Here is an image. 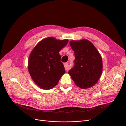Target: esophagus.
Instances as JSON below:
<instances>
[{
	"label": "esophagus",
	"instance_id": "obj_1",
	"mask_svg": "<svg viewBox=\"0 0 126 126\" xmlns=\"http://www.w3.org/2000/svg\"><path fill=\"white\" fill-rule=\"evenodd\" d=\"M64 68H65V69L68 71V70H69V68H68V63H64Z\"/></svg>",
	"mask_w": 126,
	"mask_h": 126
}]
</instances>
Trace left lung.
I'll use <instances>...</instances> for the list:
<instances>
[{
	"label": "left lung",
	"mask_w": 126,
	"mask_h": 126,
	"mask_svg": "<svg viewBox=\"0 0 126 126\" xmlns=\"http://www.w3.org/2000/svg\"><path fill=\"white\" fill-rule=\"evenodd\" d=\"M71 49L74 51L75 66L68 74L75 85L81 89L94 85L102 71V61L100 53L91 42L87 39L71 40Z\"/></svg>",
	"instance_id": "1"
}]
</instances>
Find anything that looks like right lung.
<instances>
[{
	"label": "right lung",
	"mask_w": 126,
	"mask_h": 126,
	"mask_svg": "<svg viewBox=\"0 0 126 126\" xmlns=\"http://www.w3.org/2000/svg\"><path fill=\"white\" fill-rule=\"evenodd\" d=\"M68 43V39L48 37L39 41L30 52L28 71L33 81L40 88L52 89L66 72L59 51Z\"/></svg>",
	"instance_id": "1"
}]
</instances>
